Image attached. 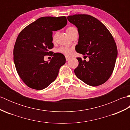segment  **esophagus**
<instances>
[{
  "label": "esophagus",
  "instance_id": "esophagus-1",
  "mask_svg": "<svg viewBox=\"0 0 130 130\" xmlns=\"http://www.w3.org/2000/svg\"><path fill=\"white\" fill-rule=\"evenodd\" d=\"M70 59H71V58H70V57H69V56H66V60H67V61L69 60Z\"/></svg>",
  "mask_w": 130,
  "mask_h": 130
}]
</instances>
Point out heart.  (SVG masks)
I'll list each match as a JSON object with an SVG mask.
<instances>
[{"instance_id":"1","label":"heart","mask_w":130,"mask_h":130,"mask_svg":"<svg viewBox=\"0 0 130 130\" xmlns=\"http://www.w3.org/2000/svg\"><path fill=\"white\" fill-rule=\"evenodd\" d=\"M77 31V29L74 27H70L67 28V32L68 34L71 37L72 35L74 34V32ZM54 40L55 39V36H54ZM73 51V48H71L69 47H61L59 49H58V52H60V53H61L63 54L67 55H70L72 53Z\"/></svg>"}]
</instances>
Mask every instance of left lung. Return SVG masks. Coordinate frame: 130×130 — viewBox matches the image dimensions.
<instances>
[{"instance_id":"1","label":"left lung","mask_w":130,"mask_h":130,"mask_svg":"<svg viewBox=\"0 0 130 130\" xmlns=\"http://www.w3.org/2000/svg\"><path fill=\"white\" fill-rule=\"evenodd\" d=\"M79 33L75 50L88 55L89 60L77 57L79 65L74 73L77 78L90 86L96 87L108 80L113 71L117 48L113 37L98 19L87 14L68 16Z\"/></svg>"}]
</instances>
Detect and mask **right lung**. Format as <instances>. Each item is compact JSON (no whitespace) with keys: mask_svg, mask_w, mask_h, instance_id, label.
I'll list each match as a JSON object with an SVG mask.
<instances>
[{"mask_svg":"<svg viewBox=\"0 0 130 130\" xmlns=\"http://www.w3.org/2000/svg\"><path fill=\"white\" fill-rule=\"evenodd\" d=\"M67 24L66 17H43L25 27L17 38L13 50L14 62L21 79L28 87L42 90L58 75L66 59L62 54L55 53L50 61L44 57L54 47L52 31Z\"/></svg>","mask_w":130,"mask_h":130,"instance_id":"right-lung-1","label":"right lung"}]
</instances>
